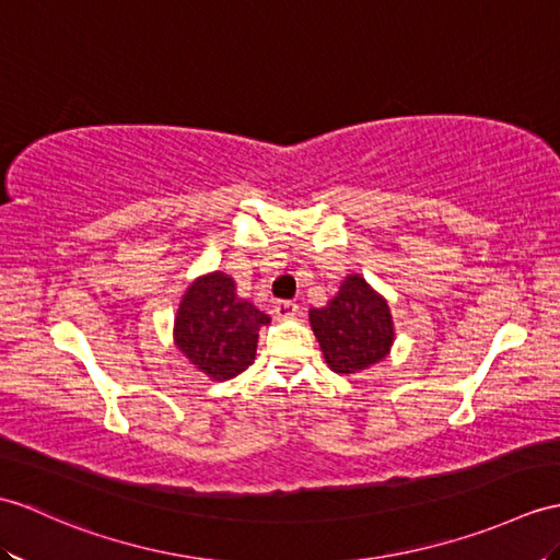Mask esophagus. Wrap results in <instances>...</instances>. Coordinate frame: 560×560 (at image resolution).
<instances>
[{
	"mask_svg": "<svg viewBox=\"0 0 560 560\" xmlns=\"http://www.w3.org/2000/svg\"><path fill=\"white\" fill-rule=\"evenodd\" d=\"M275 315L279 319H291L298 315V305L293 301H277L275 303Z\"/></svg>",
	"mask_w": 560,
	"mask_h": 560,
	"instance_id": "esophagus-1",
	"label": "esophagus"
}]
</instances>
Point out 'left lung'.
I'll return each instance as SVG.
<instances>
[{
    "instance_id": "left-lung-1",
    "label": "left lung",
    "mask_w": 560,
    "mask_h": 560,
    "mask_svg": "<svg viewBox=\"0 0 560 560\" xmlns=\"http://www.w3.org/2000/svg\"><path fill=\"white\" fill-rule=\"evenodd\" d=\"M310 324L336 374H355L376 365L394 343L392 310L360 275L346 277L327 305L312 307Z\"/></svg>"
}]
</instances>
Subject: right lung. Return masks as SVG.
Segmentation results:
<instances>
[{
	"label": "right lung",
	"instance_id": "1",
	"mask_svg": "<svg viewBox=\"0 0 560 560\" xmlns=\"http://www.w3.org/2000/svg\"><path fill=\"white\" fill-rule=\"evenodd\" d=\"M269 315L238 298L236 283L224 271L195 279L174 319V341L190 365L226 382L248 370L257 353L259 327Z\"/></svg>",
	"mask_w": 560,
	"mask_h": 560
}]
</instances>
